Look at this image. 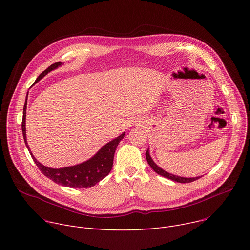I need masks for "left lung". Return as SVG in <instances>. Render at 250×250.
Here are the masks:
<instances>
[{
    "instance_id": "left-lung-1",
    "label": "left lung",
    "mask_w": 250,
    "mask_h": 250,
    "mask_svg": "<svg viewBox=\"0 0 250 250\" xmlns=\"http://www.w3.org/2000/svg\"><path fill=\"white\" fill-rule=\"evenodd\" d=\"M146 160L148 162V164L150 165V167L159 175L165 177V178H168V179H171L175 182H179V183H190V182H193V181H196L197 179H199V178L201 177H194V178H185V177H180V176H176V175H173V174H170L166 171H164L163 169H161L159 166H157L154 161L152 160V158L150 157L149 155V151L147 149L146 153Z\"/></svg>"
}]
</instances>
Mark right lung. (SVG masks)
<instances>
[{
	"instance_id": "obj_1",
	"label": "right lung",
	"mask_w": 250,
	"mask_h": 250,
	"mask_svg": "<svg viewBox=\"0 0 250 250\" xmlns=\"http://www.w3.org/2000/svg\"><path fill=\"white\" fill-rule=\"evenodd\" d=\"M60 65H62L61 62H56V63L50 65L38 77L35 83L40 81L42 78H43L47 73L50 72V71L59 67ZM26 100H27V96H26L25 103L23 105V116H22V122H21L22 135H23L25 146H26L34 163L37 164V166L39 167V169L42 171V173L44 176L49 178L50 180H52L56 184H60L65 187L80 189V188H90V187L95 186L98 182H100L102 179H104V178L110 173V171L112 170V167H113V163H114L115 151L117 149V146L120 144V141L124 138L125 132L122 133L117 138L108 142V144L104 146L92 158H90L89 160H87L83 163H80V164H77L74 166L59 168V169L49 168L47 166L42 165V163H40L37 159H35V157L32 155V153L29 150V147L27 146L26 135H25Z\"/></svg>"
}]
</instances>
